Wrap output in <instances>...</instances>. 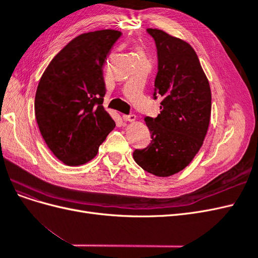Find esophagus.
Listing matches in <instances>:
<instances>
[{"label":"esophagus","mask_w":258,"mask_h":258,"mask_svg":"<svg viewBox=\"0 0 258 258\" xmlns=\"http://www.w3.org/2000/svg\"><path fill=\"white\" fill-rule=\"evenodd\" d=\"M122 118L126 121H135L137 119V116L135 114H129V115H123Z\"/></svg>","instance_id":"esophagus-1"}]
</instances>
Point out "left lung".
Segmentation results:
<instances>
[{
	"label": "left lung",
	"instance_id": "1",
	"mask_svg": "<svg viewBox=\"0 0 258 258\" xmlns=\"http://www.w3.org/2000/svg\"><path fill=\"white\" fill-rule=\"evenodd\" d=\"M146 32L157 49L154 99L162 101L156 118H144L152 141L137 148L134 158L148 173L163 177L183 170L200 150L210 122L211 89L189 44L161 30Z\"/></svg>",
	"mask_w": 258,
	"mask_h": 258
}]
</instances>
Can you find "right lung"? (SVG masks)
I'll return each instance as SVG.
<instances>
[{
  "mask_svg": "<svg viewBox=\"0 0 258 258\" xmlns=\"http://www.w3.org/2000/svg\"><path fill=\"white\" fill-rule=\"evenodd\" d=\"M120 35L119 31L101 30L75 37L54 56L38 83V128L49 150L68 166L91 160L115 127L102 105V68Z\"/></svg>",
  "mask_w": 258,
  "mask_h": 258,
  "instance_id": "obj_1",
  "label": "right lung"
}]
</instances>
